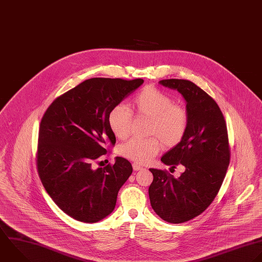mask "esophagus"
Instances as JSON below:
<instances>
[{"instance_id": "obj_1", "label": "esophagus", "mask_w": 262, "mask_h": 262, "mask_svg": "<svg viewBox=\"0 0 262 262\" xmlns=\"http://www.w3.org/2000/svg\"><path fill=\"white\" fill-rule=\"evenodd\" d=\"M133 168H134V170H141V169H143V166H141L138 163H133Z\"/></svg>"}]
</instances>
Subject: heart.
<instances>
[{
  "label": "heart",
  "instance_id": "obj_1",
  "mask_svg": "<svg viewBox=\"0 0 262 262\" xmlns=\"http://www.w3.org/2000/svg\"><path fill=\"white\" fill-rule=\"evenodd\" d=\"M133 111L138 116L150 119L147 139L133 138L121 144L118 152L124 158L138 163L150 161L160 150L161 141L164 148L170 149L184 139L189 126V114L185 107L174 104L171 97L162 91L146 86L130 102ZM133 123L130 111L123 105H117L108 114V125L118 139L128 137Z\"/></svg>",
  "mask_w": 262,
  "mask_h": 262
}]
</instances>
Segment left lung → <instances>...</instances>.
<instances>
[{
    "label": "left lung",
    "instance_id": "left-lung-1",
    "mask_svg": "<svg viewBox=\"0 0 262 262\" xmlns=\"http://www.w3.org/2000/svg\"><path fill=\"white\" fill-rule=\"evenodd\" d=\"M160 84L177 90L186 100L188 130L182 142L164 154L161 161L185 166L180 178L150 168L151 206L169 224H182L200 215L216 197L230 163V146L225 117L216 102L187 79H163Z\"/></svg>",
    "mask_w": 262,
    "mask_h": 262
}]
</instances>
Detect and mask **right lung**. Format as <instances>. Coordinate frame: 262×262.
<instances>
[{
	"label": "right lung",
	"instance_id": "1",
	"mask_svg": "<svg viewBox=\"0 0 262 262\" xmlns=\"http://www.w3.org/2000/svg\"><path fill=\"white\" fill-rule=\"evenodd\" d=\"M143 82L142 78L86 79L55 99L41 118L38 177L57 206L78 222L94 224L109 215L133 172L122 157L105 167L94 163L107 153L106 145L116 142L108 125L109 112Z\"/></svg>",
	"mask_w": 262,
	"mask_h": 262
}]
</instances>
